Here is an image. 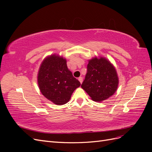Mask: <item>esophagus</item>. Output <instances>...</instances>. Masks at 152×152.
<instances>
[{
	"instance_id": "34e87169",
	"label": "esophagus",
	"mask_w": 152,
	"mask_h": 152,
	"mask_svg": "<svg viewBox=\"0 0 152 152\" xmlns=\"http://www.w3.org/2000/svg\"><path fill=\"white\" fill-rule=\"evenodd\" d=\"M79 80L80 82V84H82V82H83V79H82V77H79Z\"/></svg>"
}]
</instances>
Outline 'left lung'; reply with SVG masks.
Masks as SVG:
<instances>
[{"mask_svg":"<svg viewBox=\"0 0 152 152\" xmlns=\"http://www.w3.org/2000/svg\"><path fill=\"white\" fill-rule=\"evenodd\" d=\"M118 77L115 68L108 59L94 57L87 64V73L81 87L92 100L102 102L117 90Z\"/></svg>","mask_w":152,"mask_h":152,"instance_id":"left-lung-1","label":"left lung"}]
</instances>
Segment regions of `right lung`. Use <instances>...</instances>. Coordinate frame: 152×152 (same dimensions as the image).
I'll list each match as a JSON object with an SVG mask.
<instances>
[{"mask_svg": "<svg viewBox=\"0 0 152 152\" xmlns=\"http://www.w3.org/2000/svg\"><path fill=\"white\" fill-rule=\"evenodd\" d=\"M37 83L44 97L57 105L68 103L73 91L80 86L68 68L66 58L56 54L48 56L41 63Z\"/></svg>", "mask_w": 152, "mask_h": 152, "instance_id": "1", "label": "right lung"}]
</instances>
